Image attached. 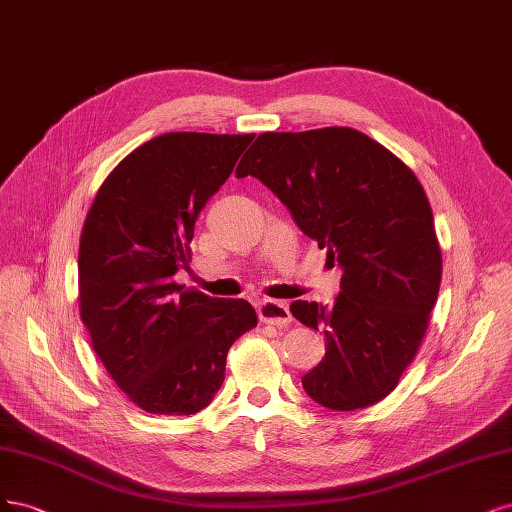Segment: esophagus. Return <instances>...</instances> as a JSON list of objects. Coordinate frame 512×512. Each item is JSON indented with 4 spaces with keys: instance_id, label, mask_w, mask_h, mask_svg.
<instances>
[{
    "instance_id": "1",
    "label": "esophagus",
    "mask_w": 512,
    "mask_h": 512,
    "mask_svg": "<svg viewBox=\"0 0 512 512\" xmlns=\"http://www.w3.org/2000/svg\"><path fill=\"white\" fill-rule=\"evenodd\" d=\"M257 315H259L261 323L276 325V327H285L293 319L289 312V306L285 302H278V300H263L257 308Z\"/></svg>"
}]
</instances>
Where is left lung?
Returning a JSON list of instances; mask_svg holds the SVG:
<instances>
[{
	"mask_svg": "<svg viewBox=\"0 0 512 512\" xmlns=\"http://www.w3.org/2000/svg\"><path fill=\"white\" fill-rule=\"evenodd\" d=\"M242 159L236 176L259 178L342 268L332 308L291 304L295 319L325 334V357L302 376L304 391L332 410L381 402L419 351L442 278L419 178L351 127L266 131Z\"/></svg>",
	"mask_w": 512,
	"mask_h": 512,
	"instance_id": "1",
	"label": "left lung"
}]
</instances>
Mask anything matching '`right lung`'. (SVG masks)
<instances>
[{"instance_id":"1","label":"right lung","mask_w":512,"mask_h":512,"mask_svg":"<svg viewBox=\"0 0 512 512\" xmlns=\"http://www.w3.org/2000/svg\"><path fill=\"white\" fill-rule=\"evenodd\" d=\"M255 134L172 131L144 142L97 191L80 234L78 308L93 351L151 415H195L223 385L227 351L257 325L244 300L183 289L197 214Z\"/></svg>"}]
</instances>
